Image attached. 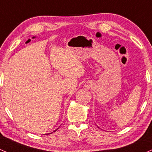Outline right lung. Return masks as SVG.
I'll return each instance as SVG.
<instances>
[{
	"mask_svg": "<svg viewBox=\"0 0 152 152\" xmlns=\"http://www.w3.org/2000/svg\"><path fill=\"white\" fill-rule=\"evenodd\" d=\"M58 128H57V129H56V131H53V132H56V131H57V130H58ZM53 132H52V133H53ZM48 134H50V133H47V134H45V135H48Z\"/></svg>",
	"mask_w": 152,
	"mask_h": 152,
	"instance_id": "obj_1",
	"label": "right lung"
}]
</instances>
